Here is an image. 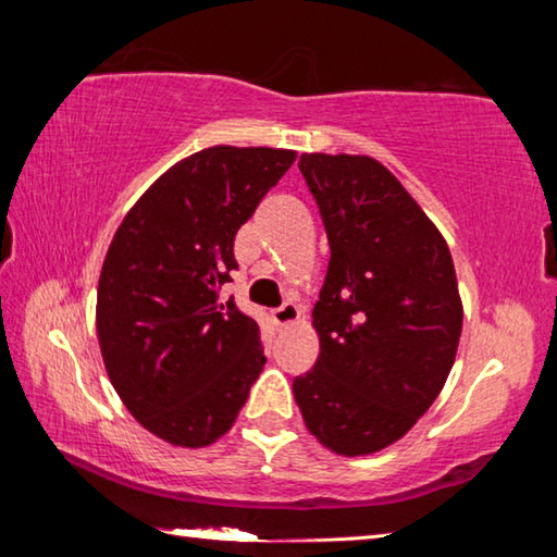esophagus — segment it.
Returning <instances> with one entry per match:
<instances>
[{
	"label": "esophagus",
	"mask_w": 557,
	"mask_h": 557,
	"mask_svg": "<svg viewBox=\"0 0 557 557\" xmlns=\"http://www.w3.org/2000/svg\"><path fill=\"white\" fill-rule=\"evenodd\" d=\"M299 314L301 312H299V307L295 305V301H285V305L272 312V322H275L280 329H285L289 324H297Z\"/></svg>",
	"instance_id": "34e87169"
}]
</instances>
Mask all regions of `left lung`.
Instances as JSON below:
<instances>
[{
	"instance_id": "8db88e82",
	"label": "left lung",
	"mask_w": 557,
	"mask_h": 557,
	"mask_svg": "<svg viewBox=\"0 0 557 557\" xmlns=\"http://www.w3.org/2000/svg\"><path fill=\"white\" fill-rule=\"evenodd\" d=\"M332 260L312 309L319 358L292 383L307 430L326 449L391 447L445 385L461 336L447 240L418 201L366 154H301Z\"/></svg>"
}]
</instances>
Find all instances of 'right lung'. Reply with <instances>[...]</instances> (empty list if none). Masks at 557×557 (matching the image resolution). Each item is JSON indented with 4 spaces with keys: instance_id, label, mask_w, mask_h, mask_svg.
Masks as SVG:
<instances>
[{
    "instance_id": "obj_1",
    "label": "right lung",
    "mask_w": 557,
    "mask_h": 557,
    "mask_svg": "<svg viewBox=\"0 0 557 557\" xmlns=\"http://www.w3.org/2000/svg\"><path fill=\"white\" fill-rule=\"evenodd\" d=\"M295 159L201 149L139 196L110 243L96 305L102 361L132 418L169 445L223 437L265 366L256 319L219 289L238 268L235 233Z\"/></svg>"
}]
</instances>
